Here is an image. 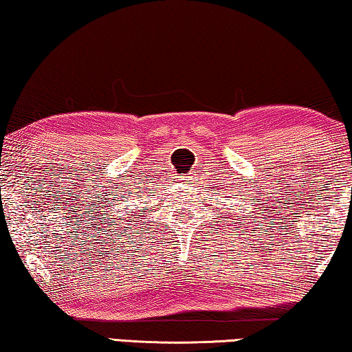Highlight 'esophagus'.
Here are the masks:
<instances>
[{"instance_id": "esophagus-1", "label": "esophagus", "mask_w": 352, "mask_h": 352, "mask_svg": "<svg viewBox=\"0 0 352 352\" xmlns=\"http://www.w3.org/2000/svg\"><path fill=\"white\" fill-rule=\"evenodd\" d=\"M182 181H186V179H182Z\"/></svg>"}]
</instances>
